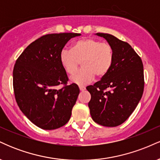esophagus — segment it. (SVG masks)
<instances>
[{"label":"esophagus","instance_id":"obj_1","mask_svg":"<svg viewBox=\"0 0 160 160\" xmlns=\"http://www.w3.org/2000/svg\"><path fill=\"white\" fill-rule=\"evenodd\" d=\"M79 88H80V91H84L86 89V87H85V86H79Z\"/></svg>","mask_w":160,"mask_h":160}]
</instances>
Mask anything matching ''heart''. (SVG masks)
I'll return each instance as SVG.
<instances>
[{"mask_svg":"<svg viewBox=\"0 0 160 160\" xmlns=\"http://www.w3.org/2000/svg\"><path fill=\"white\" fill-rule=\"evenodd\" d=\"M114 52L108 43L92 38H82L73 44L71 49H63L59 61L68 74H73L81 62L82 69L71 76V81L78 86L90 82L95 76L102 78L113 65Z\"/></svg>","mask_w":160,"mask_h":160,"instance_id":"heart-1","label":"heart"}]
</instances>
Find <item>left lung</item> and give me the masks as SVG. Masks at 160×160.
Returning a JSON list of instances; mask_svg holds the SVG:
<instances>
[{
  "mask_svg": "<svg viewBox=\"0 0 160 160\" xmlns=\"http://www.w3.org/2000/svg\"><path fill=\"white\" fill-rule=\"evenodd\" d=\"M95 34L111 45L114 60L106 76L86 87L91 94L88 105L95 122L114 127L127 120L140 102L144 92V68L141 58L128 43L109 34Z\"/></svg>",
  "mask_w": 160,
  "mask_h": 160,
  "instance_id": "left-lung-1",
  "label": "left lung"
}]
</instances>
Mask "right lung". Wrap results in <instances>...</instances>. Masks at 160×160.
I'll list each match as a JSON object with an SVG mask.
<instances>
[{"instance_id": "obj_1", "label": "right lung", "mask_w": 160, "mask_h": 160, "mask_svg": "<svg viewBox=\"0 0 160 160\" xmlns=\"http://www.w3.org/2000/svg\"><path fill=\"white\" fill-rule=\"evenodd\" d=\"M81 34H46L32 42L14 65L13 89L22 112L40 128L52 130L68 122L80 89L67 84V74L59 54L71 38ZM63 84L59 88L58 86Z\"/></svg>"}]
</instances>
